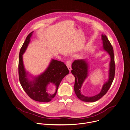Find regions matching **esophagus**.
I'll return each instance as SVG.
<instances>
[{
  "label": "esophagus",
  "mask_w": 130,
  "mask_h": 130,
  "mask_svg": "<svg viewBox=\"0 0 130 130\" xmlns=\"http://www.w3.org/2000/svg\"><path fill=\"white\" fill-rule=\"evenodd\" d=\"M71 64H72V60H68L67 61V63H66V65L69 69V70L70 71V72L72 70V67H71Z\"/></svg>",
  "instance_id": "esophagus-1"
}]
</instances>
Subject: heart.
<instances>
[{"mask_svg": "<svg viewBox=\"0 0 130 130\" xmlns=\"http://www.w3.org/2000/svg\"><path fill=\"white\" fill-rule=\"evenodd\" d=\"M80 56V57H81V55H80V56Z\"/></svg>", "mask_w": 130, "mask_h": 130, "instance_id": "obj_1", "label": "heart"}]
</instances>
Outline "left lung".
Instances as JSON below:
<instances>
[{
	"label": "left lung",
	"mask_w": 130,
	"mask_h": 130,
	"mask_svg": "<svg viewBox=\"0 0 130 130\" xmlns=\"http://www.w3.org/2000/svg\"><path fill=\"white\" fill-rule=\"evenodd\" d=\"M102 40L104 50L110 55V62L109 63L108 80L104 84L99 94L93 96L88 97L85 96L81 92V87L88 75V64L86 59L75 60L72 64V70L71 72L75 78L74 85L75 93L79 99L85 102H95L100 99L107 93L115 78L116 66L113 47L105 35H102Z\"/></svg>",
	"instance_id": "1"
}]
</instances>
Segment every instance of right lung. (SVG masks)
<instances>
[{
    "mask_svg": "<svg viewBox=\"0 0 130 130\" xmlns=\"http://www.w3.org/2000/svg\"><path fill=\"white\" fill-rule=\"evenodd\" d=\"M33 32L27 36L20 51L19 80L22 88L31 99L36 101L48 102L54 97L61 80L69 73V71L64 62L52 59L48 67L43 74L35 77L33 81L29 80L27 78L28 73H26L23 64V54L30 42ZM50 83H53L56 86V91L53 94H48L46 92V87Z\"/></svg>",
    "mask_w": 130,
    "mask_h": 130,
    "instance_id": "obj_1",
    "label": "right lung"
}]
</instances>
